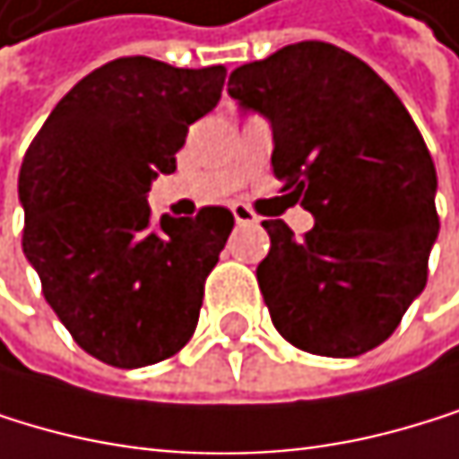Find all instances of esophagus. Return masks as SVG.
<instances>
[{
  "instance_id": "esophagus-1",
  "label": "esophagus",
  "mask_w": 459,
  "mask_h": 459,
  "mask_svg": "<svg viewBox=\"0 0 459 459\" xmlns=\"http://www.w3.org/2000/svg\"><path fill=\"white\" fill-rule=\"evenodd\" d=\"M232 216H235V224H257L260 219H257V212L255 210H249L247 204H240V202H235L232 204Z\"/></svg>"
}]
</instances>
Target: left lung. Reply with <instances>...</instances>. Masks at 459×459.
<instances>
[{"mask_svg":"<svg viewBox=\"0 0 459 459\" xmlns=\"http://www.w3.org/2000/svg\"><path fill=\"white\" fill-rule=\"evenodd\" d=\"M227 91L271 121L274 177L316 219L305 238L263 221L271 249L257 285L277 333L324 357L388 341L427 285L440 227L435 163L407 108L371 65L324 40L235 68Z\"/></svg>","mask_w":459,"mask_h":459,"instance_id":"1","label":"left lung"}]
</instances>
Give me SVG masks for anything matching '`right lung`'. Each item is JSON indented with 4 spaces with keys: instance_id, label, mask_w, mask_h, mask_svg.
Here are the masks:
<instances>
[{
    "instance_id": "obj_1",
    "label": "right lung",
    "mask_w": 459,
    "mask_h": 459,
    "mask_svg": "<svg viewBox=\"0 0 459 459\" xmlns=\"http://www.w3.org/2000/svg\"><path fill=\"white\" fill-rule=\"evenodd\" d=\"M227 68L118 57L71 88L19 171L22 247L49 307L91 357L160 363L191 341L204 280L235 227L227 207L152 219L188 126L219 105Z\"/></svg>"
}]
</instances>
